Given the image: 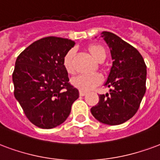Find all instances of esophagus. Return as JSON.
I'll return each mask as SVG.
<instances>
[{
	"instance_id": "esophagus-1",
	"label": "esophagus",
	"mask_w": 160,
	"mask_h": 160,
	"mask_svg": "<svg viewBox=\"0 0 160 160\" xmlns=\"http://www.w3.org/2000/svg\"><path fill=\"white\" fill-rule=\"evenodd\" d=\"M86 92H81V91H80V96H81V97H84V96H86Z\"/></svg>"
}]
</instances>
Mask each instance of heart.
I'll return each mask as SVG.
<instances>
[{"label": "heart", "mask_w": 160, "mask_h": 160, "mask_svg": "<svg viewBox=\"0 0 160 160\" xmlns=\"http://www.w3.org/2000/svg\"><path fill=\"white\" fill-rule=\"evenodd\" d=\"M87 50L91 54V56L97 62H103L104 59L106 58V51L104 47L98 44L90 45L87 47ZM73 58H74V51L70 50L65 54L62 59V66L66 72L69 74H73L74 73ZM102 80H103L102 76L98 74H91V75H79L71 80V84L81 92H89L93 88H95L96 86L102 84Z\"/></svg>", "instance_id": "b5f03b06"}]
</instances>
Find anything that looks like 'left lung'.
<instances>
[{
  "mask_svg": "<svg viewBox=\"0 0 160 160\" xmlns=\"http://www.w3.org/2000/svg\"><path fill=\"white\" fill-rule=\"evenodd\" d=\"M110 48L113 65L104 86L109 93L99 96L98 103L91 108L101 123L120 125L134 116L146 92L147 67L140 52L111 32L101 34Z\"/></svg>",
  "mask_w": 160,
  "mask_h": 160,
  "instance_id": "1",
  "label": "left lung"
}]
</instances>
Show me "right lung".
Listing matches in <instances>:
<instances>
[{
	"instance_id": "add662e5",
	"label": "right lung",
	"mask_w": 160,
	"mask_h": 160,
	"mask_svg": "<svg viewBox=\"0 0 160 160\" xmlns=\"http://www.w3.org/2000/svg\"><path fill=\"white\" fill-rule=\"evenodd\" d=\"M74 41L49 36L40 39L18 57L12 73L14 96L32 124L54 128L68 118L79 91L62 66Z\"/></svg>"
}]
</instances>
